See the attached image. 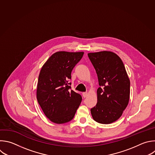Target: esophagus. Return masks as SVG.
Wrapping results in <instances>:
<instances>
[{
	"label": "esophagus",
	"instance_id": "34e87169",
	"mask_svg": "<svg viewBox=\"0 0 155 155\" xmlns=\"http://www.w3.org/2000/svg\"><path fill=\"white\" fill-rule=\"evenodd\" d=\"M87 95H88L87 92H83V97L84 98H86Z\"/></svg>",
	"mask_w": 155,
	"mask_h": 155
}]
</instances>
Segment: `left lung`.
Listing matches in <instances>:
<instances>
[{"instance_id": "obj_1", "label": "left lung", "mask_w": 155, "mask_h": 155, "mask_svg": "<svg viewBox=\"0 0 155 155\" xmlns=\"http://www.w3.org/2000/svg\"><path fill=\"white\" fill-rule=\"evenodd\" d=\"M87 55L100 86L97 105L91 108V115L98 123L110 124L121 117L128 104L130 79L122 60L115 53L101 51Z\"/></svg>"}]
</instances>
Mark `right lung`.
<instances>
[{
	"mask_svg": "<svg viewBox=\"0 0 155 155\" xmlns=\"http://www.w3.org/2000/svg\"><path fill=\"white\" fill-rule=\"evenodd\" d=\"M84 52L57 51L42 66L38 77L36 98L45 116L54 123L62 124L74 117L82 100L71 90V72Z\"/></svg>",
	"mask_w": 155,
	"mask_h": 155,
	"instance_id": "add662e5",
	"label": "right lung"
}]
</instances>
